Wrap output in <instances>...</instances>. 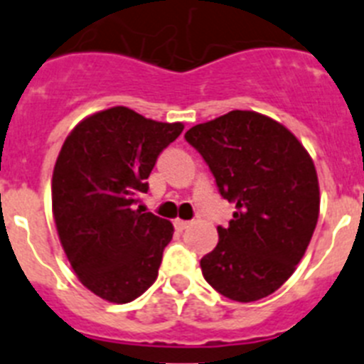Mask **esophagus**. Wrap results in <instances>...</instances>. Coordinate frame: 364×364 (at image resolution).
I'll return each mask as SVG.
<instances>
[{
	"mask_svg": "<svg viewBox=\"0 0 364 364\" xmlns=\"http://www.w3.org/2000/svg\"><path fill=\"white\" fill-rule=\"evenodd\" d=\"M189 226H191V222H188V220H175V230L176 231H184V230H188Z\"/></svg>",
	"mask_w": 364,
	"mask_h": 364,
	"instance_id": "1",
	"label": "esophagus"
}]
</instances>
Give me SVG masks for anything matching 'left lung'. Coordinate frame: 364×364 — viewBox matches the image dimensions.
Instances as JSON below:
<instances>
[{
	"mask_svg": "<svg viewBox=\"0 0 364 364\" xmlns=\"http://www.w3.org/2000/svg\"><path fill=\"white\" fill-rule=\"evenodd\" d=\"M235 204L230 226L200 260L218 294L253 302L279 290L304 257L319 218L314 160L290 129L255 111H230L186 133Z\"/></svg>",
	"mask_w": 364,
	"mask_h": 364,
	"instance_id": "left-lung-1",
	"label": "left lung"
}]
</instances>
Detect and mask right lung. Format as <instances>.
Masks as SVG:
<instances>
[{
	"label": "right lung",
	"instance_id": "obj_1",
	"mask_svg": "<svg viewBox=\"0 0 364 364\" xmlns=\"http://www.w3.org/2000/svg\"><path fill=\"white\" fill-rule=\"evenodd\" d=\"M184 124L104 109L69 133L53 171V217L63 252L87 290L131 302L156 281L173 224L134 208L159 154Z\"/></svg>",
	"mask_w": 364,
	"mask_h": 364
}]
</instances>
